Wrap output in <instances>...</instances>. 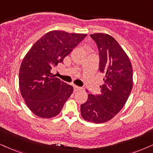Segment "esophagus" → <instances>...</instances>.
<instances>
[{"label":"esophagus","instance_id":"esophagus-1","mask_svg":"<svg viewBox=\"0 0 153 153\" xmlns=\"http://www.w3.org/2000/svg\"><path fill=\"white\" fill-rule=\"evenodd\" d=\"M82 90V88H80V87H78V86H74V92H78V91Z\"/></svg>","mask_w":153,"mask_h":153}]
</instances>
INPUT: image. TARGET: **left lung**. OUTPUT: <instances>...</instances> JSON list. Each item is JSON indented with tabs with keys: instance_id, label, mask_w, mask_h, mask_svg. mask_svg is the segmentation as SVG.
<instances>
[{
	"instance_id": "8db88e82",
	"label": "left lung",
	"mask_w": 153,
	"mask_h": 153,
	"mask_svg": "<svg viewBox=\"0 0 153 153\" xmlns=\"http://www.w3.org/2000/svg\"><path fill=\"white\" fill-rule=\"evenodd\" d=\"M100 53L99 70L104 73L100 94H88L81 104V116L94 123L107 122L121 111L133 87V68L130 59L117 40L107 34H90Z\"/></svg>"
}]
</instances>
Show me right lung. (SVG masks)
Masks as SVG:
<instances>
[{
    "instance_id": "add662e5",
    "label": "right lung",
    "mask_w": 153,
    "mask_h": 153,
    "mask_svg": "<svg viewBox=\"0 0 153 153\" xmlns=\"http://www.w3.org/2000/svg\"><path fill=\"white\" fill-rule=\"evenodd\" d=\"M86 36L51 31L25 55L19 72V86L27 106L36 116L46 119L57 116L73 93V87L55 78L51 70L62 63Z\"/></svg>"
}]
</instances>
